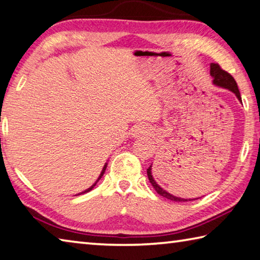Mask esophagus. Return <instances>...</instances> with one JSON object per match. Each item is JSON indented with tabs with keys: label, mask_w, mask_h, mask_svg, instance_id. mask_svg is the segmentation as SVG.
Wrapping results in <instances>:
<instances>
[{
	"label": "esophagus",
	"mask_w": 260,
	"mask_h": 260,
	"mask_svg": "<svg viewBox=\"0 0 260 260\" xmlns=\"http://www.w3.org/2000/svg\"><path fill=\"white\" fill-rule=\"evenodd\" d=\"M151 134V131H149V129L147 126L145 125H139L136 127V129L134 130V136L135 137H143V136H147Z\"/></svg>",
	"instance_id": "34e87169"
}]
</instances>
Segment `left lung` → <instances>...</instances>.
Wrapping results in <instances>:
<instances>
[{"label":"left lung","instance_id":"left-lung-1","mask_svg":"<svg viewBox=\"0 0 260 260\" xmlns=\"http://www.w3.org/2000/svg\"><path fill=\"white\" fill-rule=\"evenodd\" d=\"M210 75L212 76V83L219 86V88H224L227 89L233 92L236 98L240 100V103H242V99H241V94H240V91L238 88V84H236L235 80L233 79V76L229 73L222 71L221 68L219 67L218 63H210ZM147 176H148V179H149V183L152 184V186L155 190L157 192V194H160L161 197L166 198L168 200H171V201H175V202H185V201H192V200H197V199H183V198H178V197H175V195L170 194L169 192H167L166 189H163L160 185H158L155 180L153 178V175H152V165L151 167L147 169Z\"/></svg>","mask_w":260,"mask_h":260}]
</instances>
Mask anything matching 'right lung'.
Listing matches in <instances>:
<instances>
[{
	"mask_svg": "<svg viewBox=\"0 0 260 260\" xmlns=\"http://www.w3.org/2000/svg\"><path fill=\"white\" fill-rule=\"evenodd\" d=\"M106 168H107V163H105V166H104V168H103V170H102V172H100V175H99V177H98V179L94 181V183H93V185H92V186H90V187H89L88 189H85V190H83V192H82V193H79V195H80V194H84V193H88V192H90V190H91V189H92V188L94 187V186H95V185H97V183H98V181L100 180V178H102V177L104 176V174H105V170H106Z\"/></svg>",
	"mask_w": 260,
	"mask_h": 260,
	"instance_id": "add662e5",
	"label": "right lung"
}]
</instances>
